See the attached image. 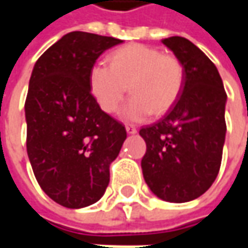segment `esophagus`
<instances>
[{"label": "esophagus", "instance_id": "34e87169", "mask_svg": "<svg viewBox=\"0 0 248 248\" xmlns=\"http://www.w3.org/2000/svg\"><path fill=\"white\" fill-rule=\"evenodd\" d=\"M126 131H127V134H135L137 127H134L133 124H126Z\"/></svg>", "mask_w": 248, "mask_h": 248}]
</instances>
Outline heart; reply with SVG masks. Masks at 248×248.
<instances>
[{"mask_svg": "<svg viewBox=\"0 0 248 248\" xmlns=\"http://www.w3.org/2000/svg\"><path fill=\"white\" fill-rule=\"evenodd\" d=\"M183 82L185 69L177 57L140 44L119 47L110 57V65H95L90 71L93 95L106 113L118 110L129 86L133 95L122 110L126 121L166 113L179 97Z\"/></svg>", "mask_w": 248, "mask_h": 248, "instance_id": "b5f03b06", "label": "heart"}]
</instances>
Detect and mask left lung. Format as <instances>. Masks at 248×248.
I'll return each mask as SVG.
<instances>
[{
    "label": "left lung",
    "mask_w": 248,
    "mask_h": 248,
    "mask_svg": "<svg viewBox=\"0 0 248 248\" xmlns=\"http://www.w3.org/2000/svg\"><path fill=\"white\" fill-rule=\"evenodd\" d=\"M182 62L179 97L158 122L143 126L140 166L147 186L166 202L183 203L207 191L222 162L227 94L217 66L183 37L162 40Z\"/></svg>",
    "instance_id": "8db88e82"
}]
</instances>
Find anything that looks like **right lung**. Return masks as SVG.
Returning <instances> with one entry per match:
<instances>
[{
  "mask_svg": "<svg viewBox=\"0 0 248 248\" xmlns=\"http://www.w3.org/2000/svg\"><path fill=\"white\" fill-rule=\"evenodd\" d=\"M121 42L86 31L67 33L38 58L30 77L28 156L41 188L63 207H86L102 198L110 163L127 137L90 90L98 57Z\"/></svg>",
  "mask_w": 248,
  "mask_h": 248,
  "instance_id": "obj_1",
  "label": "right lung"
}]
</instances>
